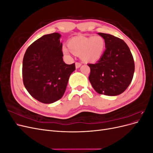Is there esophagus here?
<instances>
[{
    "mask_svg": "<svg viewBox=\"0 0 153 153\" xmlns=\"http://www.w3.org/2000/svg\"><path fill=\"white\" fill-rule=\"evenodd\" d=\"M82 66V63H80V62H76L75 63V67L76 68H79L80 66Z\"/></svg>",
    "mask_w": 153,
    "mask_h": 153,
    "instance_id": "1",
    "label": "esophagus"
}]
</instances>
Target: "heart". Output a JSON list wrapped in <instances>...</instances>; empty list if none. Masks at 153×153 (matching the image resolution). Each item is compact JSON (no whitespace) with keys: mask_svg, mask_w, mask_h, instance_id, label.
<instances>
[{"mask_svg":"<svg viewBox=\"0 0 153 153\" xmlns=\"http://www.w3.org/2000/svg\"><path fill=\"white\" fill-rule=\"evenodd\" d=\"M68 50L63 47L62 51L66 56H69L70 51L80 55L83 61L94 62L102 57L105 48V41L101 36H75L68 41Z\"/></svg>","mask_w":153,"mask_h":153,"instance_id":"heart-1","label":"heart"}]
</instances>
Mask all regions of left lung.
<instances>
[{
    "label": "left lung",
    "mask_w": 153,
    "mask_h": 153,
    "mask_svg": "<svg viewBox=\"0 0 153 153\" xmlns=\"http://www.w3.org/2000/svg\"><path fill=\"white\" fill-rule=\"evenodd\" d=\"M105 41L106 50L96 64H89V80L100 94L117 96L127 89L133 79L135 64L131 51L123 40L99 32Z\"/></svg>",
    "instance_id": "8db88e82"
}]
</instances>
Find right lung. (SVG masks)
<instances>
[{"instance_id":"1","label":"right lung","mask_w":153,"mask_h":153,"mask_svg":"<svg viewBox=\"0 0 153 153\" xmlns=\"http://www.w3.org/2000/svg\"><path fill=\"white\" fill-rule=\"evenodd\" d=\"M61 35L46 34L32 43L23 59V82L29 93L40 102L50 104L61 99L75 63L63 61Z\"/></svg>"}]
</instances>
